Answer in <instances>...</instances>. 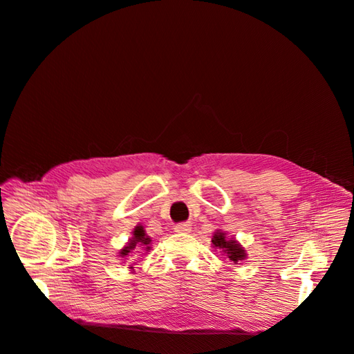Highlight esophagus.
I'll return each mask as SVG.
<instances>
[{
	"label": "esophagus",
	"instance_id": "obj_1",
	"mask_svg": "<svg viewBox=\"0 0 354 354\" xmlns=\"http://www.w3.org/2000/svg\"><path fill=\"white\" fill-rule=\"evenodd\" d=\"M174 230L178 234H188L191 231V224H189V222H180V224L175 225Z\"/></svg>",
	"mask_w": 354,
	"mask_h": 354
}]
</instances>
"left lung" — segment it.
<instances>
[{"label":"left lung","instance_id":"8db88e82","mask_svg":"<svg viewBox=\"0 0 354 354\" xmlns=\"http://www.w3.org/2000/svg\"><path fill=\"white\" fill-rule=\"evenodd\" d=\"M212 244L215 248H219L227 254V257L234 263L245 258V250L241 247L235 239H227L224 232H216L212 238Z\"/></svg>","mask_w":354,"mask_h":354}]
</instances>
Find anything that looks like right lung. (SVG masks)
Here are the masks:
<instances>
[{
	"instance_id": "1",
	"label": "right lung",
	"mask_w": 354,
	"mask_h": 354,
	"mask_svg": "<svg viewBox=\"0 0 354 354\" xmlns=\"http://www.w3.org/2000/svg\"><path fill=\"white\" fill-rule=\"evenodd\" d=\"M149 243H151V238H147L146 234H145V230L143 227H136L135 231H133V238L130 239V243L127 247H124L122 251H120V257H126L129 255V252L132 251L136 245H147ZM151 247H146V250H149Z\"/></svg>"
}]
</instances>
